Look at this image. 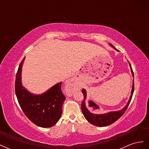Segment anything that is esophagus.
Returning a JSON list of instances; mask_svg holds the SVG:
<instances>
[{
    "mask_svg": "<svg viewBox=\"0 0 149 149\" xmlns=\"http://www.w3.org/2000/svg\"><path fill=\"white\" fill-rule=\"evenodd\" d=\"M76 88V84L75 81L74 79H71L68 82L66 86V93L68 96H71L72 94L74 92V89Z\"/></svg>",
    "mask_w": 149,
    "mask_h": 149,
    "instance_id": "esophagus-1",
    "label": "esophagus"
}]
</instances>
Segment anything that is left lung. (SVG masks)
<instances>
[{
    "mask_svg": "<svg viewBox=\"0 0 149 149\" xmlns=\"http://www.w3.org/2000/svg\"><path fill=\"white\" fill-rule=\"evenodd\" d=\"M110 45L114 48L116 50L118 51L112 44H110ZM129 66L130 68V70H131L132 72V74L134 78V72L132 68V66L130 65V63L129 62ZM134 91V79H133V83H132V91H131V95H130L129 100L127 102L126 106L122 109L120 111H112V112H107V113L106 114H96L92 113V112H90L88 108L86 106V104H85V100L86 99V91L84 89H82V93L83 94L84 96V100L81 103V110L84 116V118H86L89 123H91V124L98 126V127H104V126H107L112 124V123H114V122H116L117 120H118L120 117L123 116L125 111L127 110V107L129 105L130 102L131 101V99L133 95Z\"/></svg>",
    "mask_w": 149,
    "mask_h": 149,
    "instance_id": "left-lung-1",
    "label": "left lung"
}]
</instances>
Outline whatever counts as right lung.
Returning <instances> with one entry per match:
<instances>
[{
	"mask_svg": "<svg viewBox=\"0 0 149 149\" xmlns=\"http://www.w3.org/2000/svg\"><path fill=\"white\" fill-rule=\"evenodd\" d=\"M25 57L22 60L16 74L15 94L22 110L33 124L41 127L55 125L62 114L65 96L58 83L42 94H33L22 84V69Z\"/></svg>",
	"mask_w": 149,
	"mask_h": 149,
	"instance_id": "obj_1",
	"label": "right lung"
}]
</instances>
